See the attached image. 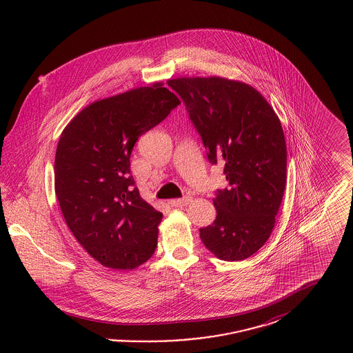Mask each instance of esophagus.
Segmentation results:
<instances>
[{
	"instance_id": "esophagus-1",
	"label": "esophagus",
	"mask_w": 353,
	"mask_h": 353,
	"mask_svg": "<svg viewBox=\"0 0 353 353\" xmlns=\"http://www.w3.org/2000/svg\"><path fill=\"white\" fill-rule=\"evenodd\" d=\"M190 201H192V197H190V196H184L183 199L170 200L169 203H170L172 206H174V208H180V206H185V205H188V203H189Z\"/></svg>"
}]
</instances>
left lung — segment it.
<instances>
[{
	"label": "left lung",
	"mask_w": 353,
	"mask_h": 353,
	"mask_svg": "<svg viewBox=\"0 0 353 353\" xmlns=\"http://www.w3.org/2000/svg\"><path fill=\"white\" fill-rule=\"evenodd\" d=\"M168 85L184 101L212 164L228 188L217 190L214 222L200 229L208 250L243 261L269 239L285 188L287 150L281 120L252 85L219 77L177 78Z\"/></svg>",
	"instance_id": "1"
}]
</instances>
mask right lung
Returning a JSON list of instances; mask_svg holds the SVG:
<instances>
[{"instance_id":"obj_1","label":"right lung","mask_w":353,"mask_h":353,"mask_svg":"<svg viewBox=\"0 0 353 353\" xmlns=\"http://www.w3.org/2000/svg\"><path fill=\"white\" fill-rule=\"evenodd\" d=\"M180 99L163 83L94 101L58 141L54 185L68 229L95 261L132 270L154 252L163 213L144 201L130 174L137 139Z\"/></svg>"}]
</instances>
